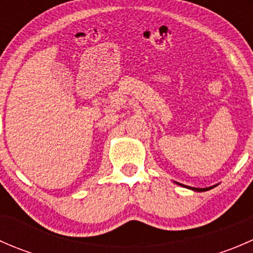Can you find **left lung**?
<instances>
[{
	"instance_id": "1",
	"label": "left lung",
	"mask_w": 253,
	"mask_h": 253,
	"mask_svg": "<svg viewBox=\"0 0 253 253\" xmlns=\"http://www.w3.org/2000/svg\"><path fill=\"white\" fill-rule=\"evenodd\" d=\"M182 186H185V185H182ZM188 188H191V190L198 191V192H203V191H208V190H211V188H213V187H207V188H195V187H188Z\"/></svg>"
}]
</instances>
